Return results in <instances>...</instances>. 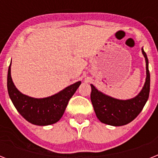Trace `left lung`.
<instances>
[{
  "label": "left lung",
  "instance_id": "8db88e82",
  "mask_svg": "<svg viewBox=\"0 0 158 158\" xmlns=\"http://www.w3.org/2000/svg\"><path fill=\"white\" fill-rule=\"evenodd\" d=\"M142 52L146 60L147 77L144 86L139 94L134 98L119 100L106 96L99 92L91 84V102L97 117L101 122L113 126H121L129 124L137 117L147 102L150 92V74L148 60L142 48Z\"/></svg>",
  "mask_w": 158,
  "mask_h": 158
}]
</instances>
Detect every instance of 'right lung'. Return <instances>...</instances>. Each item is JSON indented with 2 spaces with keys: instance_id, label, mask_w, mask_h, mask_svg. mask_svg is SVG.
<instances>
[{
  "instance_id": "obj_1",
  "label": "right lung",
  "mask_w": 158,
  "mask_h": 158,
  "mask_svg": "<svg viewBox=\"0 0 158 158\" xmlns=\"http://www.w3.org/2000/svg\"><path fill=\"white\" fill-rule=\"evenodd\" d=\"M11 64V63H10ZM81 82L69 85L58 94L45 98H33L21 94L14 84L10 74V64L7 75L9 96L19 114L28 122L37 125H48L62 117L69 99Z\"/></svg>"
}]
</instances>
